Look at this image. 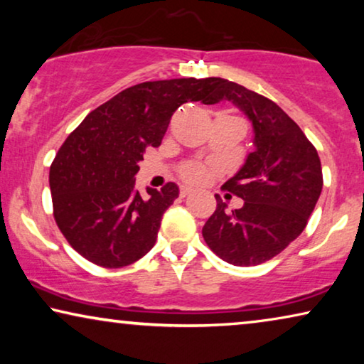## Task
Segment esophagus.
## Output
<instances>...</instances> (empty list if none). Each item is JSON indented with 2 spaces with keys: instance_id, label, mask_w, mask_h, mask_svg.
Instances as JSON below:
<instances>
[{
  "instance_id": "esophagus-1",
  "label": "esophagus",
  "mask_w": 364,
  "mask_h": 364,
  "mask_svg": "<svg viewBox=\"0 0 364 364\" xmlns=\"http://www.w3.org/2000/svg\"><path fill=\"white\" fill-rule=\"evenodd\" d=\"M193 192V187H191V186H182L181 187V196L182 197H186V196H188V193H192Z\"/></svg>"
}]
</instances>
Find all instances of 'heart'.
Here are the masks:
<instances>
[{
    "label": "heart",
    "instance_id": "b5f03b06",
    "mask_svg": "<svg viewBox=\"0 0 364 364\" xmlns=\"http://www.w3.org/2000/svg\"><path fill=\"white\" fill-rule=\"evenodd\" d=\"M183 177L187 178V181H192V182H202L205 181L207 176H208V171L205 166H202V164H188V166L183 167Z\"/></svg>",
    "mask_w": 364,
    "mask_h": 364
}]
</instances>
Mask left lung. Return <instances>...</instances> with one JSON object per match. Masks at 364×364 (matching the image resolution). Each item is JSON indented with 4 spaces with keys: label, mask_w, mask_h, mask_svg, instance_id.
<instances>
[{
    "label": "left lung",
    "mask_w": 364,
    "mask_h": 364,
    "mask_svg": "<svg viewBox=\"0 0 364 364\" xmlns=\"http://www.w3.org/2000/svg\"><path fill=\"white\" fill-rule=\"evenodd\" d=\"M207 104L230 101L253 129V151L225 187L243 200L228 210L220 196L202 228L222 260L252 267L270 260L305 230L323 188L321 162L298 124L280 106L240 84L208 77Z\"/></svg>",
    "instance_id": "obj_1"
}]
</instances>
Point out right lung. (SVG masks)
Returning <instances> with one entry per match:
<instances>
[{
	"mask_svg": "<svg viewBox=\"0 0 364 364\" xmlns=\"http://www.w3.org/2000/svg\"><path fill=\"white\" fill-rule=\"evenodd\" d=\"M208 79L149 81L124 89L89 112L56 154L49 187L54 218L74 250L99 267L131 265L156 245L177 183L136 188L146 147H159L183 102L207 104Z\"/></svg>",
	"mask_w": 364,
	"mask_h": 364,
	"instance_id": "add662e5",
	"label": "right lung"
}]
</instances>
